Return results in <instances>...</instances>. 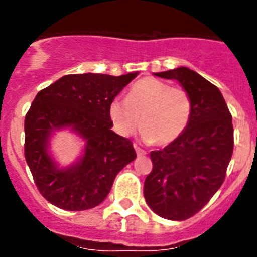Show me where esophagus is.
Here are the masks:
<instances>
[{
	"instance_id": "1",
	"label": "esophagus",
	"mask_w": 257,
	"mask_h": 257,
	"mask_svg": "<svg viewBox=\"0 0 257 257\" xmlns=\"http://www.w3.org/2000/svg\"><path fill=\"white\" fill-rule=\"evenodd\" d=\"M134 148H135L136 153H138V156H144V154H147V152L144 151V149H142L140 147H138V145H134Z\"/></svg>"
}]
</instances>
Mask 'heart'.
Masks as SVG:
<instances>
[{"instance_id":"obj_1","label":"heart","mask_w":257,"mask_h":257,"mask_svg":"<svg viewBox=\"0 0 257 257\" xmlns=\"http://www.w3.org/2000/svg\"><path fill=\"white\" fill-rule=\"evenodd\" d=\"M109 117L121 135H133L142 123L143 139L166 145L178 139L189 124L192 99L184 88L147 77L130 88L126 100L110 103Z\"/></svg>"}]
</instances>
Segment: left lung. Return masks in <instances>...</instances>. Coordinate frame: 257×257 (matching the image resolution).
<instances>
[{"label":"left lung","instance_id":"obj_1","mask_svg":"<svg viewBox=\"0 0 257 257\" xmlns=\"http://www.w3.org/2000/svg\"><path fill=\"white\" fill-rule=\"evenodd\" d=\"M176 79L192 99L185 131L161 151L145 178L144 198L161 217L187 220L207 205L225 179L233 154V123L219 88L194 70L180 67L154 73Z\"/></svg>","mask_w":257,"mask_h":257}]
</instances>
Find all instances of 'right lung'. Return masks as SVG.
I'll return each mask as SVG.
<instances>
[{
	"mask_svg": "<svg viewBox=\"0 0 257 257\" xmlns=\"http://www.w3.org/2000/svg\"><path fill=\"white\" fill-rule=\"evenodd\" d=\"M136 76L68 74L35 97L24 121V156L50 203L67 211L94 208L106 198L118 172L135 160L131 140L110 130L109 105ZM65 126L85 140V153L77 164L59 169L47 149L51 134Z\"/></svg>",
	"mask_w": 257,
	"mask_h": 257,
	"instance_id": "add662e5",
	"label": "right lung"
}]
</instances>
